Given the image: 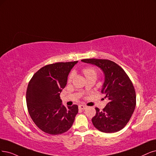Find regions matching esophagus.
<instances>
[{"label":"esophagus","instance_id":"obj_1","mask_svg":"<svg viewBox=\"0 0 156 156\" xmlns=\"http://www.w3.org/2000/svg\"><path fill=\"white\" fill-rule=\"evenodd\" d=\"M86 108H87V106H85V105H79V108L82 109V110H84V109H85Z\"/></svg>","mask_w":156,"mask_h":156}]
</instances>
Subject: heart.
I'll return each instance as SVG.
<instances>
[{
	"label": "heart",
	"mask_w": 156,
	"mask_h": 156,
	"mask_svg": "<svg viewBox=\"0 0 156 156\" xmlns=\"http://www.w3.org/2000/svg\"><path fill=\"white\" fill-rule=\"evenodd\" d=\"M83 73L85 76L86 78L90 76H97V71L96 69L93 67H87L83 69ZM74 76V73H71L68 76V82H71Z\"/></svg>",
	"instance_id": "heart-1"
}]
</instances>
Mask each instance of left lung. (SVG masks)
<instances>
[{"instance_id":"1","label":"left lung","mask_w":156,"mask_h":156,"mask_svg":"<svg viewBox=\"0 0 156 156\" xmlns=\"http://www.w3.org/2000/svg\"><path fill=\"white\" fill-rule=\"evenodd\" d=\"M85 63L100 67L105 74L101 93L109 102L101 111L96 107L92 118L94 127L105 133H114L123 129L133 114L136 105V91L129 76L117 63L105 59H83Z\"/></svg>"}]
</instances>
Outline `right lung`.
Segmentation results:
<instances>
[{
    "instance_id": "right-lung-1",
    "label": "right lung",
    "mask_w": 156,
    "mask_h": 156,
    "mask_svg": "<svg viewBox=\"0 0 156 156\" xmlns=\"http://www.w3.org/2000/svg\"><path fill=\"white\" fill-rule=\"evenodd\" d=\"M78 61L45 66L34 74L26 91L27 110L33 122L45 133L58 135L71 127L78 112L77 105L66 107L60 94Z\"/></svg>"
}]
</instances>
